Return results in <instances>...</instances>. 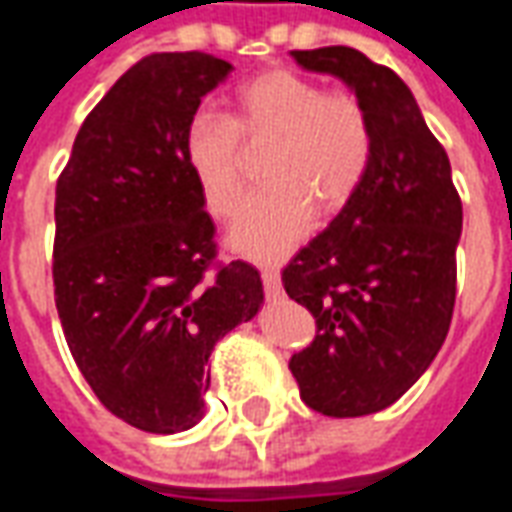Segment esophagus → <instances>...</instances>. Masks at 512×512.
<instances>
[{
    "mask_svg": "<svg viewBox=\"0 0 512 512\" xmlns=\"http://www.w3.org/2000/svg\"><path fill=\"white\" fill-rule=\"evenodd\" d=\"M260 280H263V291H266V296H271V299L282 296V282H280V271H277V268H271V266L260 268Z\"/></svg>",
    "mask_w": 512,
    "mask_h": 512,
    "instance_id": "1",
    "label": "esophagus"
}]
</instances>
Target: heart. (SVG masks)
I'll use <instances>...</instances> for the list:
<instances>
[{"mask_svg":"<svg viewBox=\"0 0 512 512\" xmlns=\"http://www.w3.org/2000/svg\"><path fill=\"white\" fill-rule=\"evenodd\" d=\"M185 163L205 207L227 219L249 182V155L263 152V180L235 216L230 246L274 260L305 238L316 207L341 213L360 191L374 157V127L363 99L291 69L263 71L232 102L230 119L199 110L185 127Z\"/></svg>","mask_w":512,"mask_h":512,"instance_id":"1","label":"heart"}]
</instances>
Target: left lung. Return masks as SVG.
<instances>
[{
  "mask_svg": "<svg viewBox=\"0 0 512 512\" xmlns=\"http://www.w3.org/2000/svg\"><path fill=\"white\" fill-rule=\"evenodd\" d=\"M291 55L363 99L374 157L355 199L282 268L285 293L316 318V338L288 368L316 413L368 416L393 405L446 341L463 202L446 149L396 71L352 46Z\"/></svg>",
  "mask_w": 512,
  "mask_h": 512,
  "instance_id": "obj_1",
  "label": "left lung"
}]
</instances>
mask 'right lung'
I'll use <instances>...</instances> for the list:
<instances>
[{
    "mask_svg": "<svg viewBox=\"0 0 512 512\" xmlns=\"http://www.w3.org/2000/svg\"><path fill=\"white\" fill-rule=\"evenodd\" d=\"M232 66L155 52L85 116L55 188V305L96 399L157 435L205 416L213 346L263 305L244 260H216V227L185 163V127Z\"/></svg>",
    "mask_w": 512,
    "mask_h": 512,
    "instance_id": "1",
    "label": "right lung"
}]
</instances>
